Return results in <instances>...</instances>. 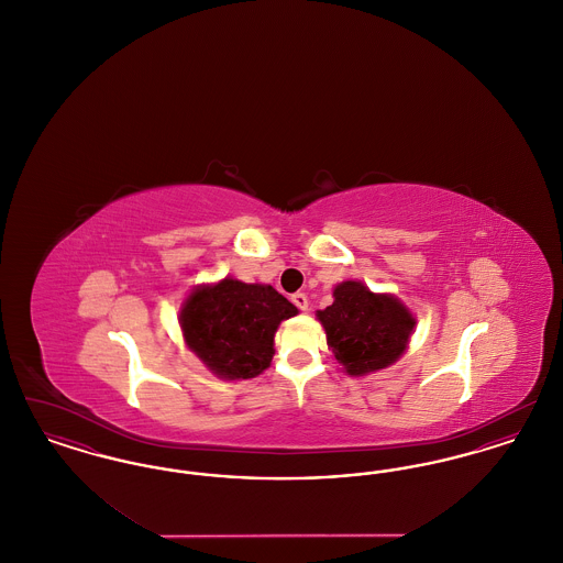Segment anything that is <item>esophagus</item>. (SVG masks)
I'll list each match as a JSON object with an SVG mask.
<instances>
[{
  "instance_id": "34e87169",
  "label": "esophagus",
  "mask_w": 563,
  "mask_h": 563,
  "mask_svg": "<svg viewBox=\"0 0 563 563\" xmlns=\"http://www.w3.org/2000/svg\"><path fill=\"white\" fill-rule=\"evenodd\" d=\"M291 301H294L295 306H297L301 312L308 310V297H306V294L291 295Z\"/></svg>"
}]
</instances>
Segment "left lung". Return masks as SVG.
Instances as JSON below:
<instances>
[{
    "instance_id": "1",
    "label": "left lung",
    "mask_w": 563,
    "mask_h": 563,
    "mask_svg": "<svg viewBox=\"0 0 563 563\" xmlns=\"http://www.w3.org/2000/svg\"><path fill=\"white\" fill-rule=\"evenodd\" d=\"M327 346L349 375H367L399 361L413 314L395 295L374 294L363 283L346 280L333 289V303L317 312Z\"/></svg>"
}]
</instances>
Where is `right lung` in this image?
I'll return each instance as SVG.
<instances>
[{
	"mask_svg": "<svg viewBox=\"0 0 563 563\" xmlns=\"http://www.w3.org/2000/svg\"><path fill=\"white\" fill-rule=\"evenodd\" d=\"M297 314L269 285L223 278L189 294L179 324L188 349L223 379H249L268 369L278 324Z\"/></svg>",
	"mask_w": 563,
	"mask_h": 563,
	"instance_id": "obj_1",
	"label": "right lung"
}]
</instances>
